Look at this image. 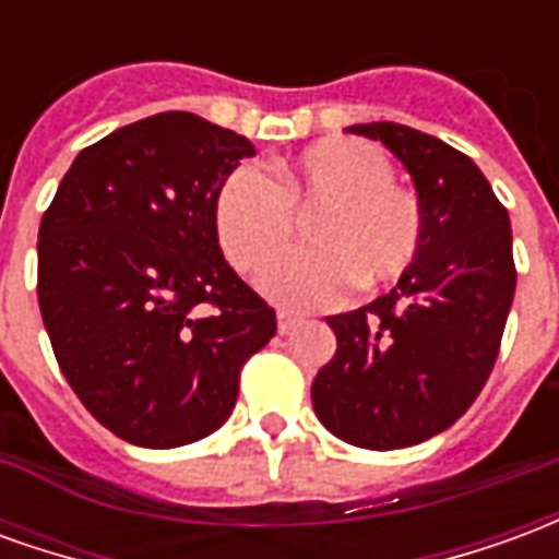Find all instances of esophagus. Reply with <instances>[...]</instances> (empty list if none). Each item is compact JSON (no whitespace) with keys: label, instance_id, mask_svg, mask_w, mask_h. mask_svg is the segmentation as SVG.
Segmentation results:
<instances>
[{"label":"esophagus","instance_id":"esophagus-1","mask_svg":"<svg viewBox=\"0 0 559 559\" xmlns=\"http://www.w3.org/2000/svg\"><path fill=\"white\" fill-rule=\"evenodd\" d=\"M302 323V317L299 314H290V311H278V332L281 335H287L293 329Z\"/></svg>","mask_w":559,"mask_h":559}]
</instances>
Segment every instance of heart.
Segmentation results:
<instances>
[{"instance_id":"b5f03b06","label":"heart","mask_w":559,"mask_h":559,"mask_svg":"<svg viewBox=\"0 0 559 559\" xmlns=\"http://www.w3.org/2000/svg\"><path fill=\"white\" fill-rule=\"evenodd\" d=\"M278 185L242 164L215 197L221 251L239 272H257L292 238V209L321 215L311 252L263 269L260 293L284 308L338 302L356 278L386 284L407 272L421 242V209L395 185V167L380 146L359 138H326L293 158L275 160Z\"/></svg>"}]
</instances>
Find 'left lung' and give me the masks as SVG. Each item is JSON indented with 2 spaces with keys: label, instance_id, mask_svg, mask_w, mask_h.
<instances>
[{
  "label": "left lung",
  "instance_id": "1",
  "mask_svg": "<svg viewBox=\"0 0 559 559\" xmlns=\"http://www.w3.org/2000/svg\"><path fill=\"white\" fill-rule=\"evenodd\" d=\"M411 173L421 242L399 284L329 317L338 338L311 386L317 419L362 449H404L457 421L491 374L515 296L509 212L473 160L399 122L350 126Z\"/></svg>",
  "mask_w": 559,
  "mask_h": 559
}]
</instances>
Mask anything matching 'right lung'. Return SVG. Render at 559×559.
<instances>
[{
  "label": "right lung",
  "instance_id": "obj_1",
  "mask_svg": "<svg viewBox=\"0 0 559 559\" xmlns=\"http://www.w3.org/2000/svg\"><path fill=\"white\" fill-rule=\"evenodd\" d=\"M251 140L203 116H148L83 148L38 230L56 362L116 437L173 449L218 431L275 311L224 260L215 197Z\"/></svg>",
  "mask_w": 559,
  "mask_h": 559
}]
</instances>
